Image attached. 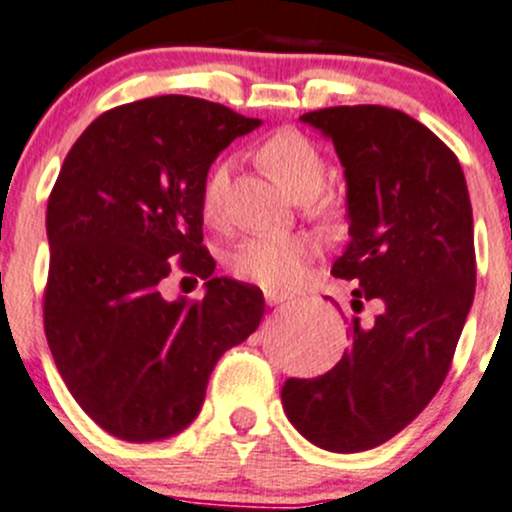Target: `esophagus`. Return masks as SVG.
Wrapping results in <instances>:
<instances>
[{"label": "esophagus", "instance_id": "34e87169", "mask_svg": "<svg viewBox=\"0 0 512 512\" xmlns=\"http://www.w3.org/2000/svg\"><path fill=\"white\" fill-rule=\"evenodd\" d=\"M265 301H267V306H279V303L289 301V296L279 294V291H265Z\"/></svg>", "mask_w": 512, "mask_h": 512}]
</instances>
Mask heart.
<instances>
[{"instance_id": "1", "label": "heart", "mask_w": 512, "mask_h": 512, "mask_svg": "<svg viewBox=\"0 0 512 512\" xmlns=\"http://www.w3.org/2000/svg\"><path fill=\"white\" fill-rule=\"evenodd\" d=\"M257 162L272 174L274 182L291 199L308 201L323 187L325 162L316 145L296 131H279L257 148ZM228 184V167L216 165L204 184V216L216 221L223 209V192ZM320 209L330 211L333 201L325 196ZM316 255V245L306 235H255L235 247L230 269L240 279L265 289H291L306 277V269Z\"/></svg>"}]
</instances>
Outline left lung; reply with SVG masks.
I'll return each instance as SVG.
<instances>
[{"mask_svg": "<svg viewBox=\"0 0 512 512\" xmlns=\"http://www.w3.org/2000/svg\"><path fill=\"white\" fill-rule=\"evenodd\" d=\"M345 170L350 243L333 274L359 282L352 311L379 301L372 325L350 320L345 355L316 379H286V418L338 454L374 449L432 401L474 303V216L462 165L430 128L389 106L303 114Z\"/></svg>", "mask_w": 512, "mask_h": 512, "instance_id": "obj_1", "label": "left lung"}]
</instances>
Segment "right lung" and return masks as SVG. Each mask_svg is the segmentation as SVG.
Returning <instances> with one entry per match:
<instances>
[{
  "label": "right lung",
  "instance_id": "1",
  "mask_svg": "<svg viewBox=\"0 0 512 512\" xmlns=\"http://www.w3.org/2000/svg\"><path fill=\"white\" fill-rule=\"evenodd\" d=\"M260 123L182 94L133 101L89 123L60 167L46 213V338L82 411L119 440L187 428L218 359L260 325L262 291L211 277L201 245L213 160ZM167 259L207 279L204 300L161 296Z\"/></svg>",
  "mask_w": 512,
  "mask_h": 512
}]
</instances>
